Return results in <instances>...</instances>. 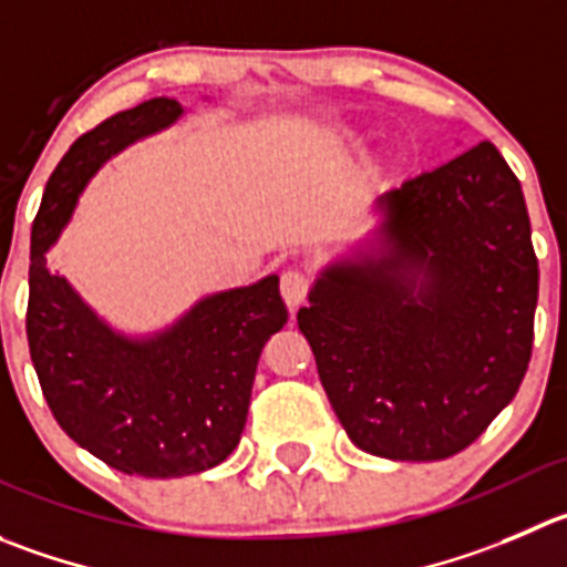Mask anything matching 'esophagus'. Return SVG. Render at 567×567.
Listing matches in <instances>:
<instances>
[{
	"mask_svg": "<svg viewBox=\"0 0 567 567\" xmlns=\"http://www.w3.org/2000/svg\"><path fill=\"white\" fill-rule=\"evenodd\" d=\"M309 292H311L309 272H303V269H287V272L280 275V295H284L289 309L303 303V300L309 298Z\"/></svg>",
	"mask_w": 567,
	"mask_h": 567,
	"instance_id": "obj_1",
	"label": "esophagus"
}]
</instances>
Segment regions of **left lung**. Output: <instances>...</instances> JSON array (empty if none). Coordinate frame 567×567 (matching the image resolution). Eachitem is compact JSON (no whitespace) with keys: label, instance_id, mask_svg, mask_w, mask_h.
<instances>
[{"label":"left lung","instance_id":"left-lung-1","mask_svg":"<svg viewBox=\"0 0 567 567\" xmlns=\"http://www.w3.org/2000/svg\"><path fill=\"white\" fill-rule=\"evenodd\" d=\"M379 203L384 256L326 269L298 326L361 451L449 460L487 431L529 368L540 278L529 212L489 142Z\"/></svg>","mask_w":567,"mask_h":567}]
</instances>
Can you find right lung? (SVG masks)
Instances as JSON below:
<instances>
[{"label": "right lung", "mask_w": 567, "mask_h": 567, "mask_svg": "<svg viewBox=\"0 0 567 567\" xmlns=\"http://www.w3.org/2000/svg\"><path fill=\"white\" fill-rule=\"evenodd\" d=\"M181 113L177 100L155 96L83 133L47 181L32 219L27 342L38 384L61 429L127 476H192L228 460L245 431L264 342L289 320L269 275L199 300L158 337L127 339L52 272L47 250L89 177Z\"/></svg>", "instance_id": "1"}]
</instances>
